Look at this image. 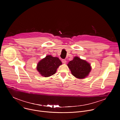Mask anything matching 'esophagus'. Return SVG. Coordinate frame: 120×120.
<instances>
[{
    "mask_svg": "<svg viewBox=\"0 0 120 120\" xmlns=\"http://www.w3.org/2000/svg\"><path fill=\"white\" fill-rule=\"evenodd\" d=\"M62 62H63L64 64H66V61L65 59H62Z\"/></svg>",
    "mask_w": 120,
    "mask_h": 120,
    "instance_id": "34e87169",
    "label": "esophagus"
}]
</instances>
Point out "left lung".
Wrapping results in <instances>:
<instances>
[{
    "instance_id": "left-lung-1",
    "label": "left lung",
    "mask_w": 120,
    "mask_h": 120,
    "mask_svg": "<svg viewBox=\"0 0 120 120\" xmlns=\"http://www.w3.org/2000/svg\"><path fill=\"white\" fill-rule=\"evenodd\" d=\"M67 65L72 74L75 77L80 79L86 77L91 70L90 64L86 61L82 60L77 56L75 57Z\"/></svg>"
}]
</instances>
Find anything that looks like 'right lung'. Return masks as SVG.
Masks as SVG:
<instances>
[{"mask_svg": "<svg viewBox=\"0 0 120 120\" xmlns=\"http://www.w3.org/2000/svg\"><path fill=\"white\" fill-rule=\"evenodd\" d=\"M62 62L58 57H53L51 55L47 56L38 64L37 70L45 77H49L55 74Z\"/></svg>", "mask_w": 120, "mask_h": 120, "instance_id": "add662e5", "label": "right lung"}]
</instances>
